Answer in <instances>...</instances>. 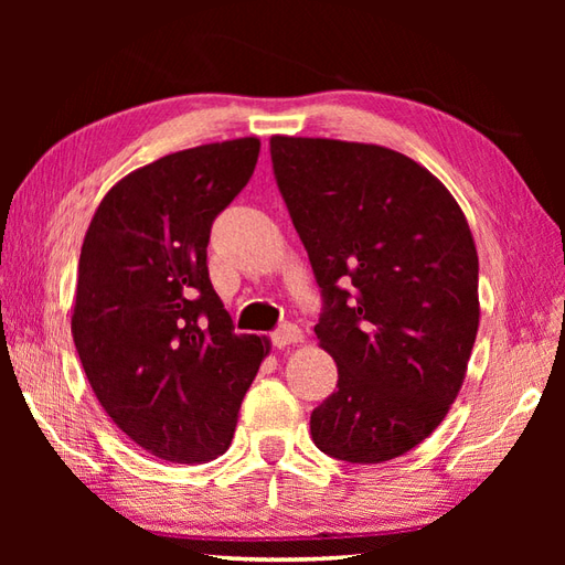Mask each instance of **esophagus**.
Wrapping results in <instances>:
<instances>
[{"label": "esophagus", "mask_w": 565, "mask_h": 565, "mask_svg": "<svg viewBox=\"0 0 565 565\" xmlns=\"http://www.w3.org/2000/svg\"><path fill=\"white\" fill-rule=\"evenodd\" d=\"M301 340H303V332L298 326H284L276 332H271V344L279 347V350H281V347H289V344H296Z\"/></svg>", "instance_id": "1"}]
</instances>
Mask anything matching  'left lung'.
Instances as JSON below:
<instances>
[{
	"mask_svg": "<svg viewBox=\"0 0 565 565\" xmlns=\"http://www.w3.org/2000/svg\"><path fill=\"white\" fill-rule=\"evenodd\" d=\"M274 177L326 298L338 391L310 415L332 459L381 463L435 431L478 332V252L423 164L371 142L271 136Z\"/></svg>",
	"mask_w": 565,
	"mask_h": 565,
	"instance_id": "left-lung-1",
	"label": "left lung"
}]
</instances>
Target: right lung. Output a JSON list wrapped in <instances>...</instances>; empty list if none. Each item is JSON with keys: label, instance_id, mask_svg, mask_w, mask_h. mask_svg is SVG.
<instances>
[{"label": "right lung", "instance_id": "right-lung-1", "mask_svg": "<svg viewBox=\"0 0 565 565\" xmlns=\"http://www.w3.org/2000/svg\"><path fill=\"white\" fill-rule=\"evenodd\" d=\"M259 138L179 150L126 174L79 255L72 338L116 427L172 463L225 454L269 340L235 334L206 267L211 225L249 182Z\"/></svg>", "mask_w": 565, "mask_h": 565}]
</instances>
